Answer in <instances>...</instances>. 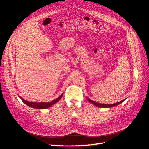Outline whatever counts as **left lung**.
<instances>
[{
    "instance_id": "1",
    "label": "left lung",
    "mask_w": 149,
    "mask_h": 149,
    "mask_svg": "<svg viewBox=\"0 0 149 149\" xmlns=\"http://www.w3.org/2000/svg\"><path fill=\"white\" fill-rule=\"evenodd\" d=\"M87 100H88L89 101L90 103H92L93 104H94V105H95V106H98V107H103V108L112 107H113V106H116V105H118V104H120V103H121L123 102V101H124V100H122V101H120V102L116 103H114V104H100V103H96V102H95V101H92L91 100L89 99L88 98H87Z\"/></svg>"
}]
</instances>
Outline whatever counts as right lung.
Instances as JSON below:
<instances>
[{"label":"right lung","instance_id":"add662e5","mask_svg":"<svg viewBox=\"0 0 149 149\" xmlns=\"http://www.w3.org/2000/svg\"><path fill=\"white\" fill-rule=\"evenodd\" d=\"M62 96H63V93L57 99L54 100L52 101H50V102H48V103H32V102H29V101H26L22 98V100L23 101V103L31 107L38 109H44L48 108L50 106H51L52 105L54 104L55 103H56L57 101H58L61 98Z\"/></svg>","mask_w":149,"mask_h":149}]
</instances>
